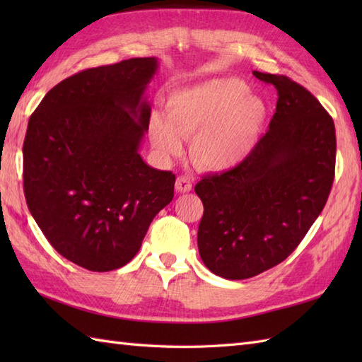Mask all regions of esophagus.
Segmentation results:
<instances>
[{"instance_id":"esophagus-1","label":"esophagus","mask_w":362,"mask_h":362,"mask_svg":"<svg viewBox=\"0 0 362 362\" xmlns=\"http://www.w3.org/2000/svg\"><path fill=\"white\" fill-rule=\"evenodd\" d=\"M175 189L179 193H189L193 189V182H191L188 175H179L175 180Z\"/></svg>"}]
</instances>
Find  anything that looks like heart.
I'll use <instances>...</instances> for the list:
<instances>
[{
  "label": "heart",
  "instance_id": "1",
  "mask_svg": "<svg viewBox=\"0 0 362 362\" xmlns=\"http://www.w3.org/2000/svg\"><path fill=\"white\" fill-rule=\"evenodd\" d=\"M235 78L210 79L175 91L166 101V117L153 113L151 138L165 157L179 156L182 138L193 136L191 156L209 171H226L247 158L267 117V107Z\"/></svg>",
  "mask_w": 362,
  "mask_h": 362
}]
</instances>
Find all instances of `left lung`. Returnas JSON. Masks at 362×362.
<instances>
[{"label":"left lung","instance_id":"obj_1","mask_svg":"<svg viewBox=\"0 0 362 362\" xmlns=\"http://www.w3.org/2000/svg\"><path fill=\"white\" fill-rule=\"evenodd\" d=\"M253 76L279 95L269 130L240 165L194 187L204 204L199 253L227 280L250 279L286 259L324 210L334 180L333 118L286 76Z\"/></svg>","mask_w":362,"mask_h":362}]
</instances>
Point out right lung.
I'll return each mask as SVG.
<instances>
[{
  "label": "right lung",
  "mask_w": 362,
  "mask_h": 362,
  "mask_svg": "<svg viewBox=\"0 0 362 362\" xmlns=\"http://www.w3.org/2000/svg\"><path fill=\"white\" fill-rule=\"evenodd\" d=\"M156 57L88 68L52 87L30 115L23 188L46 240L93 272L122 267L156 214L174 197L175 175L138 153L149 129L144 91Z\"/></svg>",
  "instance_id": "add662e5"
}]
</instances>
